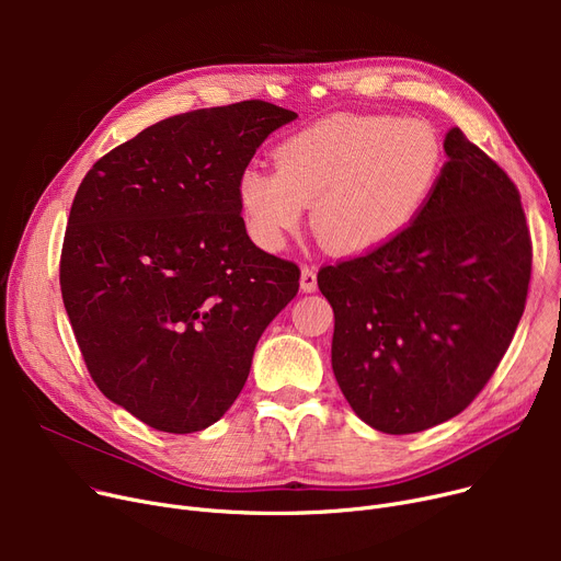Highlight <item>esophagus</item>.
<instances>
[{"label":"esophagus","mask_w":561,"mask_h":561,"mask_svg":"<svg viewBox=\"0 0 561 561\" xmlns=\"http://www.w3.org/2000/svg\"><path fill=\"white\" fill-rule=\"evenodd\" d=\"M300 286H302L305 293H313V290L318 288V277H316V268H313V265H305V268H302Z\"/></svg>","instance_id":"1"}]
</instances>
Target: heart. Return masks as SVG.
I'll use <instances>...</instances> for the list:
<instances>
[{"mask_svg":"<svg viewBox=\"0 0 561 561\" xmlns=\"http://www.w3.org/2000/svg\"><path fill=\"white\" fill-rule=\"evenodd\" d=\"M277 168L248 165L236 197L250 239L282 250L313 204V227L341 254L391 245L419 220L444 170V145L419 121L341 113L290 134Z\"/></svg>","mask_w":561,"mask_h":561,"instance_id":"b5f03b06","label":"heart"}]
</instances>
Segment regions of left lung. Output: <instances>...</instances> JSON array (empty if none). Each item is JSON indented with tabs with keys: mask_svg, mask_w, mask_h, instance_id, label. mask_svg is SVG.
I'll list each match as a JSON object with an SVG mask.
<instances>
[{
	"mask_svg": "<svg viewBox=\"0 0 561 561\" xmlns=\"http://www.w3.org/2000/svg\"><path fill=\"white\" fill-rule=\"evenodd\" d=\"M425 211L398 241L318 271L332 368L370 427L414 434L478 398L514 339L533 239L507 172L461 129Z\"/></svg>",
	"mask_w": 561,
	"mask_h": 561,
	"instance_id": "1",
	"label": "left lung"
}]
</instances>
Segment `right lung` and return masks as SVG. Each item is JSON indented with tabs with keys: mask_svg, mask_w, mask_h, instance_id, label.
Listing matches in <instances>:
<instances>
[{
	"mask_svg": "<svg viewBox=\"0 0 561 561\" xmlns=\"http://www.w3.org/2000/svg\"><path fill=\"white\" fill-rule=\"evenodd\" d=\"M298 113L263 100L172 115L104 154L75 195L61 293L98 389L161 432L220 421L300 268L259 250L236 180Z\"/></svg>",
	"mask_w": 561,
	"mask_h": 561,
	"instance_id": "add662e5",
	"label": "right lung"
}]
</instances>
